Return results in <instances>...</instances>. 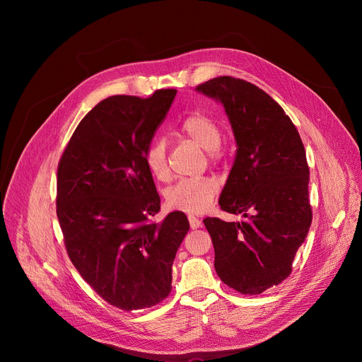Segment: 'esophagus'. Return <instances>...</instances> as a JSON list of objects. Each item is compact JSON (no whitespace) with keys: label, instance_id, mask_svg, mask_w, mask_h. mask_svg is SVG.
<instances>
[{"label":"esophagus","instance_id":"obj_1","mask_svg":"<svg viewBox=\"0 0 362 362\" xmlns=\"http://www.w3.org/2000/svg\"><path fill=\"white\" fill-rule=\"evenodd\" d=\"M189 224H191V229H198V227H201V220L197 218L195 216H189Z\"/></svg>","mask_w":362,"mask_h":362}]
</instances>
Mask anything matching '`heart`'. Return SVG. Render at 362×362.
I'll return each mask as SVG.
<instances>
[{"mask_svg":"<svg viewBox=\"0 0 362 362\" xmlns=\"http://www.w3.org/2000/svg\"><path fill=\"white\" fill-rule=\"evenodd\" d=\"M180 133L208 152L218 151L223 142V133L218 124L201 111H194L183 119ZM145 164L149 173L158 180L168 177L167 149L161 139L152 141L148 145L145 151ZM216 194L217 183L211 179H185L168 189L165 199L173 210L201 214L211 205Z\"/></svg>","mask_w":362,"mask_h":362,"instance_id":"b5f03b06","label":"heart"}]
</instances>
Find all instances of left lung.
Wrapping results in <instances>:
<instances>
[{
    "label": "left lung",
    "mask_w": 362,
    "mask_h": 362,
    "mask_svg": "<svg viewBox=\"0 0 362 362\" xmlns=\"http://www.w3.org/2000/svg\"><path fill=\"white\" fill-rule=\"evenodd\" d=\"M197 90L223 104L238 146L218 205L243 220L204 218L214 267L227 286L258 295L291 274L310 230L305 148L288 114L258 86L220 76Z\"/></svg>",
    "instance_id": "left-lung-1"
}]
</instances>
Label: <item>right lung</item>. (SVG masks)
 Instances as JSON below:
<instances>
[{"mask_svg": "<svg viewBox=\"0 0 362 362\" xmlns=\"http://www.w3.org/2000/svg\"><path fill=\"white\" fill-rule=\"evenodd\" d=\"M176 93L103 100L76 127L57 171V217L67 254L89 286L124 311L168 296L171 267L189 230L182 211L149 221L160 211V197L145 151Z\"/></svg>", "mask_w": 362, "mask_h": 362, "instance_id": "add662e5", "label": "right lung"}]
</instances>
